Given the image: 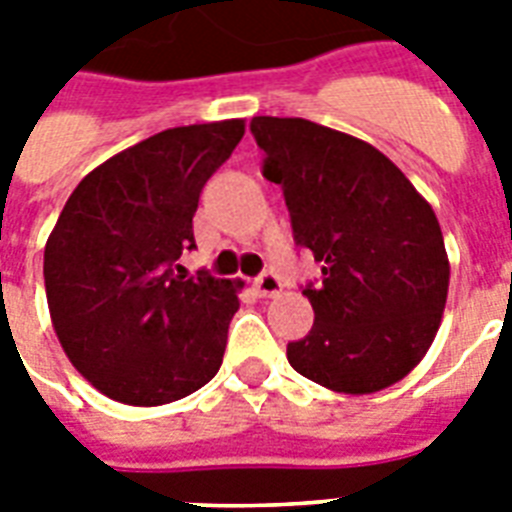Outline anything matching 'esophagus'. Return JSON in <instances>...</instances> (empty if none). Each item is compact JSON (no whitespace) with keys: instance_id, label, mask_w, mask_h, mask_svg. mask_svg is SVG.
Segmentation results:
<instances>
[{"instance_id":"obj_1","label":"esophagus","mask_w":512,"mask_h":512,"mask_svg":"<svg viewBox=\"0 0 512 512\" xmlns=\"http://www.w3.org/2000/svg\"><path fill=\"white\" fill-rule=\"evenodd\" d=\"M255 289L260 297H276L281 295V279L276 273H260L255 279Z\"/></svg>"}]
</instances>
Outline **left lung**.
Returning a JSON list of instances; mask_svg holds the SVG:
<instances>
[{"label":"left lung","instance_id":"1","mask_svg":"<svg viewBox=\"0 0 512 512\" xmlns=\"http://www.w3.org/2000/svg\"><path fill=\"white\" fill-rule=\"evenodd\" d=\"M263 175L321 263L303 289L313 329L287 358L308 380L364 396L404 380L436 340L449 292L444 233L425 196L364 140L308 119L255 116Z\"/></svg>","mask_w":512,"mask_h":512}]
</instances>
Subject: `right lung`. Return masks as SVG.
Here are the masks:
<instances>
[{
	"instance_id": "obj_1",
	"label": "right lung",
	"mask_w": 512,
	"mask_h": 512,
	"mask_svg": "<svg viewBox=\"0 0 512 512\" xmlns=\"http://www.w3.org/2000/svg\"><path fill=\"white\" fill-rule=\"evenodd\" d=\"M244 119L172 127L95 167L68 196L44 247L52 329L103 396L162 406L223 364L244 281L175 276L193 215Z\"/></svg>"
}]
</instances>
